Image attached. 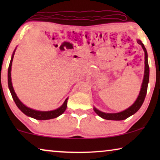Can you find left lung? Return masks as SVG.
Instances as JSON below:
<instances>
[{
  "mask_svg": "<svg viewBox=\"0 0 160 160\" xmlns=\"http://www.w3.org/2000/svg\"><path fill=\"white\" fill-rule=\"evenodd\" d=\"M138 43L140 45L142 46L143 49L145 52V71H144V77L143 80V83H142V86L141 89V92L138 97L136 101L131 106L130 108H128L126 110H124L122 112L119 113H104L102 112L99 110H98L97 108H94V111L97 113L98 116H100V117L104 119L107 120H124L126 119L127 118H128L130 116H132L137 112L141 108L142 104L145 100L146 92H147V88H148V80H149V66H148V54L147 52L145 47H144L143 43L141 42L140 40H138Z\"/></svg>",
  "mask_w": 160,
  "mask_h": 160,
  "instance_id": "left-lung-1",
  "label": "left lung"
}]
</instances>
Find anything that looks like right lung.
Segmentation results:
<instances>
[{
    "label": "right lung",
    "mask_w": 160,
    "mask_h": 160,
    "mask_svg": "<svg viewBox=\"0 0 160 160\" xmlns=\"http://www.w3.org/2000/svg\"><path fill=\"white\" fill-rule=\"evenodd\" d=\"M14 52L12 54V59H11L9 66H8V88H9V90L11 92V94H12V96L14 99L15 103H16L17 106L19 108V110H21L22 112H23L25 115L28 116V117H30L33 119H38V120H47V119H54V118H56L60 116L63 112L65 111V109L67 108V103H68V98L65 100L64 103L62 104V106H61L60 108L56 109V110L54 111H36L33 110V109H31L28 107L25 106L22 102L20 100H19V98H17V96L15 93L14 90V88H13L12 83V78H11V70H12V61L13 58H14Z\"/></svg>",
    "instance_id": "1"
}]
</instances>
